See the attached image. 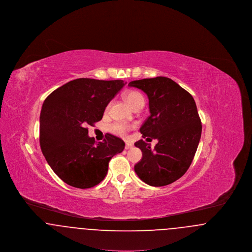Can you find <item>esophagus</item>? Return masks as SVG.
<instances>
[{"label":"esophagus","mask_w":252,"mask_h":252,"mask_svg":"<svg viewBox=\"0 0 252 252\" xmlns=\"http://www.w3.org/2000/svg\"><path fill=\"white\" fill-rule=\"evenodd\" d=\"M126 149H130V148H132L133 147V144H130V143H126Z\"/></svg>","instance_id":"1"}]
</instances>
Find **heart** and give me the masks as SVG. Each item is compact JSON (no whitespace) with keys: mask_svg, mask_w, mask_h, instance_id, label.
<instances>
[{"mask_svg":"<svg viewBox=\"0 0 252 252\" xmlns=\"http://www.w3.org/2000/svg\"><path fill=\"white\" fill-rule=\"evenodd\" d=\"M125 100L126 101V103L130 106V108L133 109H136L137 108H143L144 105V96L142 95L140 93L135 92V91H129L126 92L125 94ZM110 107V104H108L107 106V111ZM132 126L126 125V124H122V123H113L109 126V131L113 133L114 135L124 137L126 135V133L129 131V129Z\"/></svg>","mask_w":252,"mask_h":252,"instance_id":"heart-1","label":"heart"}]
</instances>
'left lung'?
<instances>
[{
    "label": "left lung",
    "mask_w": 252,
    "mask_h": 252,
    "mask_svg": "<svg viewBox=\"0 0 252 252\" xmlns=\"http://www.w3.org/2000/svg\"><path fill=\"white\" fill-rule=\"evenodd\" d=\"M146 94L150 116L141 126L143 138L158 140L154 149L143 140L135 143L143 152L135 164L138 177L150 186H165L190 167L200 141L202 125L192 96L164 76L131 81ZM149 139V138H147Z\"/></svg>",
    "instance_id": "8db88e82"
}]
</instances>
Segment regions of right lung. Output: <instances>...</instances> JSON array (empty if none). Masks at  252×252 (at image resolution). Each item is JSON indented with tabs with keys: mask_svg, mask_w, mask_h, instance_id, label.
<instances>
[{
	"mask_svg": "<svg viewBox=\"0 0 252 252\" xmlns=\"http://www.w3.org/2000/svg\"><path fill=\"white\" fill-rule=\"evenodd\" d=\"M123 80L78 78L44 100L39 117V144L50 167L68 185L87 189L107 176L111 158L125 143L107 133L103 142L89 137L88 126L102 119L108 103L125 86Z\"/></svg>",
	"mask_w": 252,
	"mask_h": 252,
	"instance_id": "right-lung-1",
	"label": "right lung"
}]
</instances>
